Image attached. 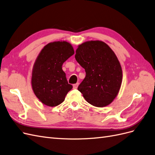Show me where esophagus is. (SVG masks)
<instances>
[{
    "mask_svg": "<svg viewBox=\"0 0 155 155\" xmlns=\"http://www.w3.org/2000/svg\"><path fill=\"white\" fill-rule=\"evenodd\" d=\"M78 86H79V83H76V84H74V85H73V88H74V89H77L78 87Z\"/></svg>",
    "mask_w": 155,
    "mask_h": 155,
    "instance_id": "esophagus-1",
    "label": "esophagus"
}]
</instances>
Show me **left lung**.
I'll use <instances>...</instances> for the list:
<instances>
[{
  "instance_id": "obj_1",
  "label": "left lung",
  "mask_w": 155,
  "mask_h": 155,
  "mask_svg": "<svg viewBox=\"0 0 155 155\" xmlns=\"http://www.w3.org/2000/svg\"><path fill=\"white\" fill-rule=\"evenodd\" d=\"M76 53L75 58L86 72L78 91L93 106L111 104L122 81V70L114 51L104 42L91 41L79 45Z\"/></svg>"
}]
</instances>
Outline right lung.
<instances>
[{
  "label": "right lung",
  "mask_w": 155,
  "mask_h": 155,
  "mask_svg": "<svg viewBox=\"0 0 155 155\" xmlns=\"http://www.w3.org/2000/svg\"><path fill=\"white\" fill-rule=\"evenodd\" d=\"M74 54L73 47L67 41L50 43L41 51L33 68L31 86L35 96L43 104L59 105L72 88L62 65Z\"/></svg>",
  "instance_id": "add662e5"
}]
</instances>
